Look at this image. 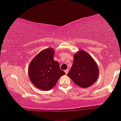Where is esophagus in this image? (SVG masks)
<instances>
[{
	"mask_svg": "<svg viewBox=\"0 0 121 121\" xmlns=\"http://www.w3.org/2000/svg\"><path fill=\"white\" fill-rule=\"evenodd\" d=\"M65 74H67L68 73V69H67V70H65Z\"/></svg>",
	"mask_w": 121,
	"mask_h": 121,
	"instance_id": "1",
	"label": "esophagus"
}]
</instances>
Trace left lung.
<instances>
[{
    "instance_id": "left-lung-1",
    "label": "left lung",
    "mask_w": 121,
    "mask_h": 121,
    "mask_svg": "<svg viewBox=\"0 0 121 121\" xmlns=\"http://www.w3.org/2000/svg\"><path fill=\"white\" fill-rule=\"evenodd\" d=\"M99 74L95 60L84 50H79L74 55L73 64L68 75L76 85L83 88L95 83Z\"/></svg>"
}]
</instances>
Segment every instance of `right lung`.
I'll return each instance as SVG.
<instances>
[{
  "label": "right lung",
  "mask_w": 121,
  "mask_h": 121,
  "mask_svg": "<svg viewBox=\"0 0 121 121\" xmlns=\"http://www.w3.org/2000/svg\"><path fill=\"white\" fill-rule=\"evenodd\" d=\"M55 51L48 48L39 53L29 64V78L35 86L42 90H49L61 76L65 74L60 70L59 63L54 60Z\"/></svg>",
  "instance_id": "right-lung-1"
}]
</instances>
